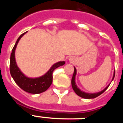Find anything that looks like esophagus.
I'll list each match as a JSON object with an SVG mask.
<instances>
[{
    "instance_id": "34e87169",
    "label": "esophagus",
    "mask_w": 123,
    "mask_h": 123,
    "mask_svg": "<svg viewBox=\"0 0 123 123\" xmlns=\"http://www.w3.org/2000/svg\"><path fill=\"white\" fill-rule=\"evenodd\" d=\"M69 60L70 61V62H73V58H72V57H69Z\"/></svg>"
}]
</instances>
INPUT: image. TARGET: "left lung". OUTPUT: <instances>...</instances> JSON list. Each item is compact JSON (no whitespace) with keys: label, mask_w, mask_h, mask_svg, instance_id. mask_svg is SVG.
Listing matches in <instances>:
<instances>
[{"label":"left lung","mask_w":123,"mask_h":123,"mask_svg":"<svg viewBox=\"0 0 123 123\" xmlns=\"http://www.w3.org/2000/svg\"><path fill=\"white\" fill-rule=\"evenodd\" d=\"M74 73L73 75L72 79H71V85H72V87L74 91L75 92V93L78 95V96L81 97L82 98H86V99H90V98H94L97 97L99 96L100 95L102 94V93H104L105 91L106 90V89L108 87V86H110V84H108L106 87L104 89V90H102V91L98 92H96V93H87V92H84V91H81L76 85V81H75V79H76V75L77 73V71L76 69L74 67ZM115 71H114L113 73V78L111 81L113 80L114 78H115Z\"/></svg>","instance_id":"8db88e82"}]
</instances>
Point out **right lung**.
I'll return each mask as SVG.
<instances>
[{
	"label": "right lung",
	"mask_w": 123,
	"mask_h": 123,
	"mask_svg": "<svg viewBox=\"0 0 123 123\" xmlns=\"http://www.w3.org/2000/svg\"><path fill=\"white\" fill-rule=\"evenodd\" d=\"M26 32L22 34L18 38L16 44L14 45L11 54L10 62V71L13 79L17 85L22 89L25 92L30 94H40L48 89L52 83V73L56 68L65 65V61H60L55 63L50 67L49 71L38 78H29L24 74L19 69L17 66L16 60H15V50L17 48V44L21 37L25 35Z\"/></svg>",
	"instance_id": "right-lung-1"
}]
</instances>
